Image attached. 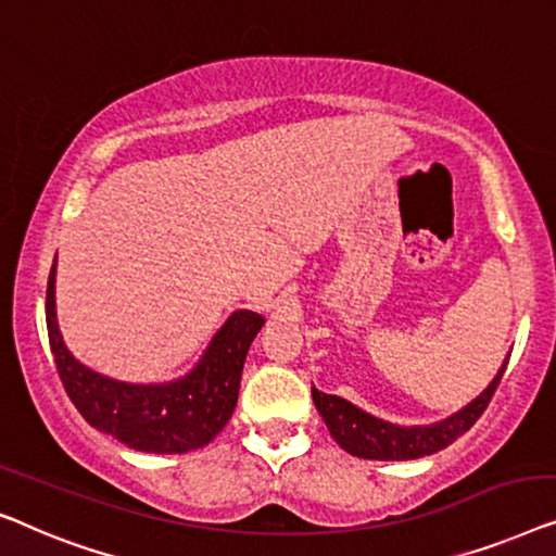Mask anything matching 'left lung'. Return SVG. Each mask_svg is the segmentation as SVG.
Instances as JSON below:
<instances>
[{
    "mask_svg": "<svg viewBox=\"0 0 556 556\" xmlns=\"http://www.w3.org/2000/svg\"><path fill=\"white\" fill-rule=\"evenodd\" d=\"M506 363H509V355H506ZM506 363L479 397H473L466 408L453 413L451 418L438 420L433 426L405 428L388 424V420H380L370 416V413L359 410L357 405L345 401V397L319 393L317 388H312V401H315L327 431L338 441L340 448L353 453V456L370 460L424 458L443 451L445 445H451L458 435H464L481 418V413L486 410V405L496 393L498 382H502Z\"/></svg>",
    "mask_w": 556,
    "mask_h": 556,
    "instance_id": "obj_1",
    "label": "left lung"
}]
</instances>
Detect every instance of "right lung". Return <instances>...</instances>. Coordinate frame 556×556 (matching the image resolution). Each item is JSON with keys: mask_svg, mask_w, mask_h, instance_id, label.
<instances>
[{"mask_svg": "<svg viewBox=\"0 0 556 556\" xmlns=\"http://www.w3.org/2000/svg\"><path fill=\"white\" fill-rule=\"evenodd\" d=\"M262 325V315L237 309L189 375L151 386L123 382L70 353L54 312V264L47 279V334L70 401L92 428L143 453H186L214 441L237 408L241 370Z\"/></svg>", "mask_w": 556, "mask_h": 556, "instance_id": "add662e5", "label": "right lung"}]
</instances>
